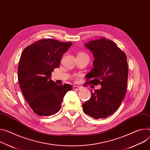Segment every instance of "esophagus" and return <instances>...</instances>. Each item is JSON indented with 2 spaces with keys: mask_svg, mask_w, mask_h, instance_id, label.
<instances>
[{
  "mask_svg": "<svg viewBox=\"0 0 150 150\" xmlns=\"http://www.w3.org/2000/svg\"><path fill=\"white\" fill-rule=\"evenodd\" d=\"M81 87H79V86H73V90H81Z\"/></svg>",
  "mask_w": 150,
  "mask_h": 150,
  "instance_id": "esophagus-1",
  "label": "esophagus"
}]
</instances>
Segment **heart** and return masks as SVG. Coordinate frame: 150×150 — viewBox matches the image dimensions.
<instances>
[{
    "label": "heart",
    "mask_w": 150,
    "mask_h": 150,
    "mask_svg": "<svg viewBox=\"0 0 150 150\" xmlns=\"http://www.w3.org/2000/svg\"><path fill=\"white\" fill-rule=\"evenodd\" d=\"M79 54H84V53H79Z\"/></svg>",
    "instance_id": "b5f03b06"
}]
</instances>
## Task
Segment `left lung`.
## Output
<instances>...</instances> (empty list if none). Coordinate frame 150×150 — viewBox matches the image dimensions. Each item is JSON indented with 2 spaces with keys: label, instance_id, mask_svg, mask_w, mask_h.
<instances>
[{
  "label": "left lung",
  "instance_id": "left-lung-1",
  "mask_svg": "<svg viewBox=\"0 0 150 150\" xmlns=\"http://www.w3.org/2000/svg\"><path fill=\"white\" fill-rule=\"evenodd\" d=\"M85 47L93 54V68L86 76L87 83L101 85L91 91V98L83 104L85 114L99 119L115 112L127 91L128 64L127 57L112 40L104 38L91 40Z\"/></svg>",
  "mask_w": 150,
  "mask_h": 150
}]
</instances>
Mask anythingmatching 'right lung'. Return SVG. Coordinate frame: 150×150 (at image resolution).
Segmentation results:
<instances>
[{
  "label": "right lung",
  "instance_id": "1",
  "mask_svg": "<svg viewBox=\"0 0 150 150\" xmlns=\"http://www.w3.org/2000/svg\"><path fill=\"white\" fill-rule=\"evenodd\" d=\"M72 44L44 39L27 47L21 54L18 67L19 85L25 100L39 116L57 113L64 95L72 89L70 84L59 86L51 79V72L59 67L62 56Z\"/></svg>",
  "mask_w": 150,
  "mask_h": 150
}]
</instances>
